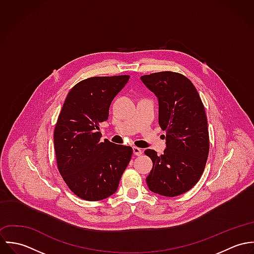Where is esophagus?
Here are the masks:
<instances>
[{
	"label": "esophagus",
	"instance_id": "34e87169",
	"mask_svg": "<svg viewBox=\"0 0 254 254\" xmlns=\"http://www.w3.org/2000/svg\"><path fill=\"white\" fill-rule=\"evenodd\" d=\"M133 152L135 155H141L143 153V150L140 147L137 146H133Z\"/></svg>",
	"mask_w": 254,
	"mask_h": 254
}]
</instances>
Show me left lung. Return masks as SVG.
Segmentation results:
<instances>
[{
  "mask_svg": "<svg viewBox=\"0 0 254 254\" xmlns=\"http://www.w3.org/2000/svg\"><path fill=\"white\" fill-rule=\"evenodd\" d=\"M141 80L158 99V122L166 132L163 154L145 150L153 163L146 184L152 192L177 196L198 182L206 164L209 135L204 107L193 84L180 73H151Z\"/></svg>",
  "mask_w": 254,
  "mask_h": 254,
  "instance_id": "8db88e82",
  "label": "left lung"
}]
</instances>
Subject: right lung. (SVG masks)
Instances as JSON below:
<instances>
[{
    "label": "right lung",
    "mask_w": 254,
    "mask_h": 254,
    "mask_svg": "<svg viewBox=\"0 0 254 254\" xmlns=\"http://www.w3.org/2000/svg\"><path fill=\"white\" fill-rule=\"evenodd\" d=\"M129 75L97 76L77 83L69 91L54 132L59 171L80 198L97 201L113 194L128 166L133 149L101 142L100 123Z\"/></svg>",
    "instance_id": "1"
}]
</instances>
